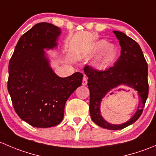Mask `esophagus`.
I'll list each match as a JSON object with an SVG mask.
<instances>
[{"label": "esophagus", "instance_id": "esophagus-1", "mask_svg": "<svg viewBox=\"0 0 156 156\" xmlns=\"http://www.w3.org/2000/svg\"><path fill=\"white\" fill-rule=\"evenodd\" d=\"M87 78L85 76V75H84V78H83V80H82V85L85 86V85H87Z\"/></svg>", "mask_w": 156, "mask_h": 156}]
</instances>
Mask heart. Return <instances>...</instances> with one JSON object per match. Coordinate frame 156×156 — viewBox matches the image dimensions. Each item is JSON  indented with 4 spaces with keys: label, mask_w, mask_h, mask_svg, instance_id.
Instances as JSON below:
<instances>
[{
    "label": "heart",
    "mask_w": 156,
    "mask_h": 156,
    "mask_svg": "<svg viewBox=\"0 0 156 156\" xmlns=\"http://www.w3.org/2000/svg\"><path fill=\"white\" fill-rule=\"evenodd\" d=\"M95 50H98L97 59L98 63L102 66L111 64L115 59L118 54V49L115 45L108 43L105 40L97 42Z\"/></svg>",
    "instance_id": "heart-1"
}]
</instances>
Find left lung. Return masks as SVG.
Listing matches in <instances>:
<instances>
[{"instance_id": "obj_1", "label": "left lung", "mask_w": 156, "mask_h": 156, "mask_svg": "<svg viewBox=\"0 0 156 156\" xmlns=\"http://www.w3.org/2000/svg\"><path fill=\"white\" fill-rule=\"evenodd\" d=\"M119 39L121 56L113 66L98 70L85 66L84 71L88 77L90 90V114L93 122L108 130H120L134 123L143 112L149 94L148 65L140 45L125 33L113 31ZM125 85L138 92L139 106L129 121L122 125H112L101 117L100 103L106 94L113 88Z\"/></svg>"}]
</instances>
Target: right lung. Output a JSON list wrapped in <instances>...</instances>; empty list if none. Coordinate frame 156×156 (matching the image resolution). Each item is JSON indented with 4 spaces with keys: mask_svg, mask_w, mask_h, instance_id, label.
<instances>
[{
    "mask_svg": "<svg viewBox=\"0 0 156 156\" xmlns=\"http://www.w3.org/2000/svg\"><path fill=\"white\" fill-rule=\"evenodd\" d=\"M59 28L37 23L22 35L9 62L7 89L22 120L36 127H50L63 119L66 102L82 84L83 75L55 74L44 49L56 47Z\"/></svg>",
    "mask_w": 156,
    "mask_h": 156,
    "instance_id": "right-lung-1",
    "label": "right lung"
}]
</instances>
